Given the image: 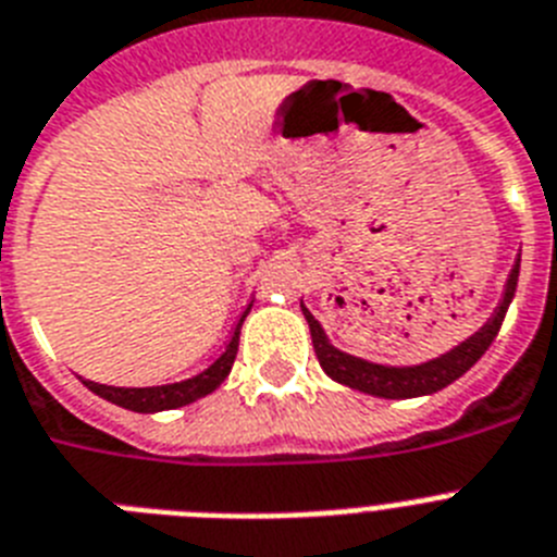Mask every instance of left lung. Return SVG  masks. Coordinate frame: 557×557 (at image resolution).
I'll use <instances>...</instances> for the list:
<instances>
[{
    "label": "left lung",
    "mask_w": 557,
    "mask_h": 557,
    "mask_svg": "<svg viewBox=\"0 0 557 557\" xmlns=\"http://www.w3.org/2000/svg\"><path fill=\"white\" fill-rule=\"evenodd\" d=\"M518 270H521V253H518L516 264H512L510 275H507L505 296H502L498 307L493 310V315L484 321L482 330L473 332L468 341H462V344L454 346L445 355H440V358L425 360V363L417 366H383L372 363V360L355 358V355H346V351L330 344L324 326L318 324L312 312L301 304L304 318L310 324L318 363H321V369L335 383H344V386L358 388V392L372 394V397H383V400H406V397H422V394L440 392V388L450 386L454 380L462 377L470 366L476 363L484 351H487V346L496 341L498 330H502V321H505L507 310H510L512 296H516Z\"/></svg>",
    "instance_id": "left-lung-1"
}]
</instances>
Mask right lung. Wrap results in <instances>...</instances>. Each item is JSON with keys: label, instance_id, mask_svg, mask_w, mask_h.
I'll use <instances>...</instances> for the list:
<instances>
[{"label": "right lung", "instance_id": "add662e5", "mask_svg": "<svg viewBox=\"0 0 557 557\" xmlns=\"http://www.w3.org/2000/svg\"><path fill=\"white\" fill-rule=\"evenodd\" d=\"M253 307V304H250ZM250 307L245 310V315L250 312ZM242 315V321H245ZM242 321L236 324L231 335V344L225 346L220 358L208 366L206 372L194 374L188 380H180V383H165V386H146V388H117V386H103V383H95V380H84V386L92 394L103 397V400L115 403L121 408H129L137 414H154V411H169V408H183L188 403L206 397V394L216 392V388L225 383V377L231 374V366L236 360V349H239V330Z\"/></svg>", "mask_w": 557, "mask_h": 557}]
</instances>
